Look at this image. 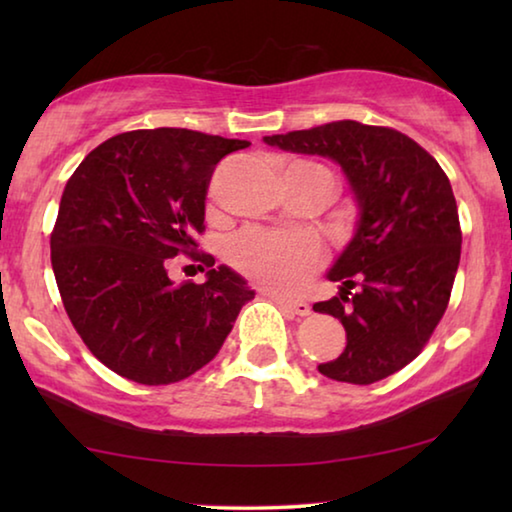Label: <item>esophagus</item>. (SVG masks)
I'll return each instance as SVG.
<instances>
[{
	"label": "esophagus",
	"mask_w": 512,
	"mask_h": 512,
	"mask_svg": "<svg viewBox=\"0 0 512 512\" xmlns=\"http://www.w3.org/2000/svg\"><path fill=\"white\" fill-rule=\"evenodd\" d=\"M271 298L282 309H287V311H291V314H296V316H307L309 311H311V307L307 305L305 300H291V298H282V296H271Z\"/></svg>",
	"instance_id": "esophagus-1"
}]
</instances>
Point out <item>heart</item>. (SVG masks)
<instances>
[{
    "instance_id": "heart-1",
    "label": "heart",
    "mask_w": 512,
    "mask_h": 512,
    "mask_svg": "<svg viewBox=\"0 0 512 512\" xmlns=\"http://www.w3.org/2000/svg\"><path fill=\"white\" fill-rule=\"evenodd\" d=\"M302 178L320 180L334 194V176L314 162H296L289 169ZM320 246L311 237L277 235L266 230H246L230 244V262L257 287L289 293L296 291L320 264Z\"/></svg>"
}]
</instances>
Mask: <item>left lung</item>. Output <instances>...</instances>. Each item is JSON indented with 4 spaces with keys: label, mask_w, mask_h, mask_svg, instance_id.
Returning <instances> with one entry per match:
<instances>
[{
    "label": "left lung",
    "mask_w": 512,
    "mask_h": 512,
    "mask_svg": "<svg viewBox=\"0 0 512 512\" xmlns=\"http://www.w3.org/2000/svg\"><path fill=\"white\" fill-rule=\"evenodd\" d=\"M264 142L323 155L348 178L357 230L327 271L339 296L314 305L341 320L348 343L318 372L361 386L386 379L422 352L452 296L463 237L449 178L409 135L352 119Z\"/></svg>",
    "instance_id": "8db88e82"
}]
</instances>
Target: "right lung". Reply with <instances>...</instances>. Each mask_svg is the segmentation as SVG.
Returning <instances> with one entry per match:
<instances>
[{"instance_id":"obj_1","label":"right lung","mask_w":512,"mask_h":512,"mask_svg":"<svg viewBox=\"0 0 512 512\" xmlns=\"http://www.w3.org/2000/svg\"><path fill=\"white\" fill-rule=\"evenodd\" d=\"M246 146L187 128L131 131L99 144L67 180L51 266L74 329L117 375L146 386L194 375L255 298L194 241L214 167ZM178 254L202 262L203 285L170 282Z\"/></svg>"}]
</instances>
